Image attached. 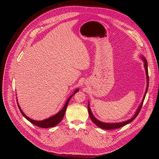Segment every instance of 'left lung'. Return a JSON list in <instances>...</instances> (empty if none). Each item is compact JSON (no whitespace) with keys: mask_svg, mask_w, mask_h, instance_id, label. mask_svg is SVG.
<instances>
[{"mask_svg":"<svg viewBox=\"0 0 159 159\" xmlns=\"http://www.w3.org/2000/svg\"><path fill=\"white\" fill-rule=\"evenodd\" d=\"M141 58L144 61V67H145V72H146V75H147V88H146V91L145 92V95L143 96V98L142 100V102L141 103L140 105H139L138 109H137L135 113L134 114L133 116L129 120H127V121H125L123 122H119V123H105V122H102L101 121H99L98 119H96L94 115H93L92 112H91V110L90 109L89 107V102H88V112H89V117L91 119V121H92L96 125L98 126L99 127L102 128L103 129H106V130H110V129H118L124 125H125L127 124H129L131 122H132L133 120L137 117V116L138 115L139 111H140V110L142 107V105L144 102V99L145 98V96L147 94V92L148 91V66H147V61L146 60V58L143 56H141Z\"/></svg>","mask_w":159,"mask_h":159,"instance_id":"obj_1","label":"left lung"}]
</instances>
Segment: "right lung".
I'll return each instance as SVG.
<instances>
[{"label":"right lung","mask_w":159,"mask_h":159,"mask_svg":"<svg viewBox=\"0 0 159 159\" xmlns=\"http://www.w3.org/2000/svg\"><path fill=\"white\" fill-rule=\"evenodd\" d=\"M79 91V89H76L74 92L73 93V94L71 95L70 97L68 98V99H67V101L66 102V103L64 105V106L63 107V108H62L60 111L58 113H57L56 114H55L54 115H53V116H51L49 118H47L46 119H44V120H42V121H36V120H34V119H32L30 118H29L28 117H27L26 115L24 113V112L22 111L20 105H18V100L17 101V104H18V107L19 108V109H20L21 113L22 114V115L24 117H25L28 121H29L31 123L39 127H41V128H49V127H55L56 125H57V124H58L59 123L61 122V121L62 120V119L64 118V114H65V112L66 111V108H67V106H68V103L70 102V99L72 98V96H73L74 95H75L77 92H78Z\"/></svg>","instance_id":"right-lung-1"}]
</instances>
